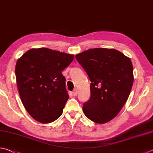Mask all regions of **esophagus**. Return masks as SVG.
I'll list each match as a JSON object with an SVG mask.
<instances>
[{"instance_id": "1", "label": "esophagus", "mask_w": 153, "mask_h": 153, "mask_svg": "<svg viewBox=\"0 0 153 153\" xmlns=\"http://www.w3.org/2000/svg\"><path fill=\"white\" fill-rule=\"evenodd\" d=\"M73 94L74 95V96H76V95H77V89H76V88H75V89H74V90L73 91Z\"/></svg>"}]
</instances>
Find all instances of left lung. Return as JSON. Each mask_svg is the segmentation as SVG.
Wrapping results in <instances>:
<instances>
[{"instance_id":"1","label":"left lung","mask_w":153,"mask_h":153,"mask_svg":"<svg viewBox=\"0 0 153 153\" xmlns=\"http://www.w3.org/2000/svg\"><path fill=\"white\" fill-rule=\"evenodd\" d=\"M91 80V97L83 104L85 116L96 123L110 121L127 100L133 85L128 57L115 49L96 48L75 56Z\"/></svg>"}]
</instances>
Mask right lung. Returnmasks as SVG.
Listing matches in <instances>:
<instances>
[{
    "label": "right lung",
    "instance_id": "add662e5",
    "mask_svg": "<svg viewBox=\"0 0 153 153\" xmlns=\"http://www.w3.org/2000/svg\"><path fill=\"white\" fill-rule=\"evenodd\" d=\"M74 59L49 48H33L16 62L15 74L21 101L30 116L49 123L61 116L69 98L62 71Z\"/></svg>",
    "mask_w": 153,
    "mask_h": 153
}]
</instances>
